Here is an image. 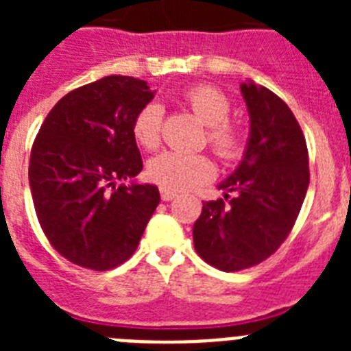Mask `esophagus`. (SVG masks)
<instances>
[{"label": "esophagus", "mask_w": 351, "mask_h": 351, "mask_svg": "<svg viewBox=\"0 0 351 351\" xmlns=\"http://www.w3.org/2000/svg\"><path fill=\"white\" fill-rule=\"evenodd\" d=\"M160 193H161V200H163V202H170V200H173V198L178 197V193H173V191L167 190V188H160Z\"/></svg>", "instance_id": "esophagus-1"}]
</instances>
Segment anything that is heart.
Returning a JSON list of instances; mask_svg holds the SVG:
<instances>
[{
	"label": "heart",
	"instance_id": "obj_1",
	"mask_svg": "<svg viewBox=\"0 0 351 351\" xmlns=\"http://www.w3.org/2000/svg\"><path fill=\"white\" fill-rule=\"evenodd\" d=\"M186 104L207 125V141L223 160H234L244 149V137L232 121V104L221 89L198 84L184 93ZM163 105L149 101L133 119V137L147 151H153L161 142L163 128ZM214 176V163L207 154L165 151L147 163V178L170 191L193 190Z\"/></svg>",
	"mask_w": 351,
	"mask_h": 351
}]
</instances>
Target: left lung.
Segmentation results:
<instances>
[{"instance_id": "left-lung-1", "label": "left lung", "mask_w": 351, "mask_h": 351, "mask_svg": "<svg viewBox=\"0 0 351 351\" xmlns=\"http://www.w3.org/2000/svg\"><path fill=\"white\" fill-rule=\"evenodd\" d=\"M241 93L250 112L246 151L218 184L225 198L204 204L193 225L198 256L225 272L253 267L283 244L309 186L306 138L288 105L253 80Z\"/></svg>"}]
</instances>
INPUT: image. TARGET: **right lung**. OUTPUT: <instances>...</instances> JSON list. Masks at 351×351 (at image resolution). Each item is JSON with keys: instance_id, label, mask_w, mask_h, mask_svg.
<instances>
[{"instance_id": "obj_1", "label": "right lung", "mask_w": 351, "mask_h": 351, "mask_svg": "<svg viewBox=\"0 0 351 351\" xmlns=\"http://www.w3.org/2000/svg\"><path fill=\"white\" fill-rule=\"evenodd\" d=\"M154 98L145 80L108 75L52 107L29 158V188L43 234L80 267L108 271L137 250L160 204L154 184H125L142 170L133 119Z\"/></svg>"}]
</instances>
